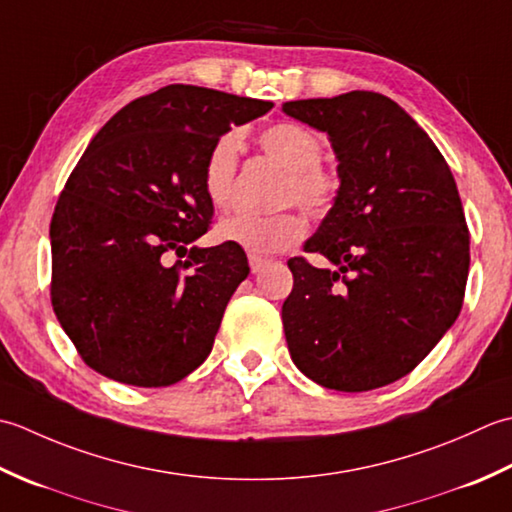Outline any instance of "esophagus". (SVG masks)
<instances>
[{
	"instance_id": "esophagus-1",
	"label": "esophagus",
	"mask_w": 512,
	"mask_h": 512,
	"mask_svg": "<svg viewBox=\"0 0 512 512\" xmlns=\"http://www.w3.org/2000/svg\"><path fill=\"white\" fill-rule=\"evenodd\" d=\"M247 260H249V267H252L254 274H258V271L267 265V258L258 256V254H249V256H247Z\"/></svg>"
}]
</instances>
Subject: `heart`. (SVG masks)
<instances>
[{"label":"heart","mask_w":512,"mask_h":512,"mask_svg":"<svg viewBox=\"0 0 512 512\" xmlns=\"http://www.w3.org/2000/svg\"><path fill=\"white\" fill-rule=\"evenodd\" d=\"M260 148L283 165L287 176L280 190V201H296L302 210L314 216L327 214L340 194V179L336 172L322 165V141L314 130L296 121H278L269 125L258 137ZM241 134L225 132L207 150L203 163V190L207 201L218 210L232 203L234 179L241 156ZM218 241L232 243L252 254L285 252L305 236V221L294 210L278 214L234 212L216 225Z\"/></svg>","instance_id":"heart-1"}]
</instances>
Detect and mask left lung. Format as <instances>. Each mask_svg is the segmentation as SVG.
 <instances>
[{
  "label": "left lung",
  "instance_id": "8db88e82",
  "mask_svg": "<svg viewBox=\"0 0 512 512\" xmlns=\"http://www.w3.org/2000/svg\"><path fill=\"white\" fill-rule=\"evenodd\" d=\"M283 112L329 134L340 179L336 203L305 243L336 269L287 263L291 360L320 387H384L411 373L460 316L471 238L451 168L378 92L287 101Z\"/></svg>",
  "mask_w": 512,
  "mask_h": 512
}]
</instances>
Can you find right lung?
<instances>
[{"mask_svg": "<svg viewBox=\"0 0 512 512\" xmlns=\"http://www.w3.org/2000/svg\"><path fill=\"white\" fill-rule=\"evenodd\" d=\"M271 108L172 83L130 101L90 141L50 221L52 309L90 369L170 387L210 356L249 265L232 243L189 247L214 214L203 163L232 125Z\"/></svg>", "mask_w": 512, "mask_h": 512, "instance_id": "obj_1", "label": "right lung"}]
</instances>
